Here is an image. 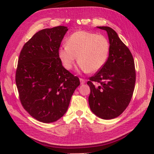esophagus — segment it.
Masks as SVG:
<instances>
[{
  "label": "esophagus",
  "instance_id": "obj_1",
  "mask_svg": "<svg viewBox=\"0 0 154 154\" xmlns=\"http://www.w3.org/2000/svg\"><path fill=\"white\" fill-rule=\"evenodd\" d=\"M79 80H80V82H81V85H83V84H85V80L82 79V78H80Z\"/></svg>",
  "mask_w": 154,
  "mask_h": 154
}]
</instances>
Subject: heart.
I'll list each match as a JSON object with an SVG mask.
<instances>
[{"mask_svg":"<svg viewBox=\"0 0 154 154\" xmlns=\"http://www.w3.org/2000/svg\"><path fill=\"white\" fill-rule=\"evenodd\" d=\"M110 50V42L104 35L78 31L67 39L66 45L59 49L58 54L67 69H71L78 59L81 70L94 73L106 63Z\"/></svg>","mask_w":154,"mask_h":154,"instance_id":"1","label":"heart"}]
</instances>
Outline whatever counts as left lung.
Instances as JSON below:
<instances>
[{
	"instance_id": "8db88e82",
	"label": "left lung",
	"mask_w": 154,
	"mask_h": 154,
	"mask_svg": "<svg viewBox=\"0 0 154 154\" xmlns=\"http://www.w3.org/2000/svg\"><path fill=\"white\" fill-rule=\"evenodd\" d=\"M97 28L106 31L110 50L105 65L87 82L91 89L89 104L96 116L109 120L120 116L131 100L136 82L135 65L131 52L112 28Z\"/></svg>"
}]
</instances>
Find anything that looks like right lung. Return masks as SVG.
Instances as JSON below:
<instances>
[{
  "label": "right lung",
  "instance_id": "obj_1",
  "mask_svg": "<svg viewBox=\"0 0 154 154\" xmlns=\"http://www.w3.org/2000/svg\"><path fill=\"white\" fill-rule=\"evenodd\" d=\"M68 28L63 26L35 33L23 46L16 84L24 109L44 123L57 121L67 112L79 78L63 67L58 51Z\"/></svg>",
  "mask_w": 154,
  "mask_h": 154
}]
</instances>
